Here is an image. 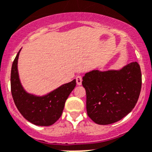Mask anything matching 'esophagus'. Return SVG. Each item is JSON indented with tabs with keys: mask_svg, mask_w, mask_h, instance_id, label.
I'll return each instance as SVG.
<instances>
[{
	"mask_svg": "<svg viewBox=\"0 0 152 152\" xmlns=\"http://www.w3.org/2000/svg\"><path fill=\"white\" fill-rule=\"evenodd\" d=\"M76 81H77V85H81V82H82V77L78 75L76 77Z\"/></svg>",
	"mask_w": 152,
	"mask_h": 152,
	"instance_id": "esophagus-1",
	"label": "esophagus"
}]
</instances>
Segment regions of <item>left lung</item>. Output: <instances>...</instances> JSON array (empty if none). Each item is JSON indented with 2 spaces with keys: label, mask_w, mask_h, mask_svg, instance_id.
<instances>
[{
  "label": "left lung",
  "mask_w": 152,
  "mask_h": 152,
  "mask_svg": "<svg viewBox=\"0 0 152 152\" xmlns=\"http://www.w3.org/2000/svg\"><path fill=\"white\" fill-rule=\"evenodd\" d=\"M141 71L137 62L120 71H91L83 77L88 116L100 125L117 122L134 108L141 89Z\"/></svg>",
  "instance_id": "1"
}]
</instances>
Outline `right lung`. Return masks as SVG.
<instances>
[{"instance_id": "1", "label": "right lung", "mask_w": 152, "mask_h": 152, "mask_svg": "<svg viewBox=\"0 0 152 152\" xmlns=\"http://www.w3.org/2000/svg\"><path fill=\"white\" fill-rule=\"evenodd\" d=\"M19 52L14 60L11 71V90L15 104L24 118L30 123L37 126H50L61 117L65 102L76 86V80L42 97L27 93L18 77L17 64Z\"/></svg>"}]
</instances>
